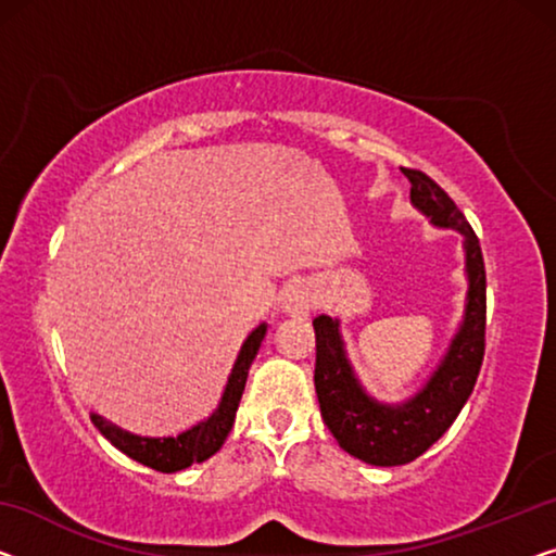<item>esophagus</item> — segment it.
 I'll return each instance as SVG.
<instances>
[{
  "label": "esophagus",
  "instance_id": "34e87169",
  "mask_svg": "<svg viewBox=\"0 0 556 556\" xmlns=\"http://www.w3.org/2000/svg\"><path fill=\"white\" fill-rule=\"evenodd\" d=\"M287 309L289 312H296V314H304L306 309H309V296H306L304 292H300V289H289L287 296Z\"/></svg>",
  "mask_w": 556,
  "mask_h": 556
}]
</instances>
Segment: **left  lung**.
Wrapping results in <instances>:
<instances>
[{
    "instance_id": "obj_1",
    "label": "left lung",
    "mask_w": 556,
    "mask_h": 556,
    "mask_svg": "<svg viewBox=\"0 0 556 556\" xmlns=\"http://www.w3.org/2000/svg\"><path fill=\"white\" fill-rule=\"evenodd\" d=\"M402 172L412 185V202L427 217H432L434 225L454 227L464 235L469 302L467 317L442 367L402 407H382L371 402L344 359L337 321L327 314L312 319L317 337L314 389H317L321 419L344 452L377 467H394L417 459L452 427L477 384L486 342V271L479 237L454 199L429 174L409 167H402Z\"/></svg>"
}]
</instances>
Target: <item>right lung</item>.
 I'll use <instances>...</instances> for the list:
<instances>
[{"label": "right lung", "instance_id": "1", "mask_svg": "<svg viewBox=\"0 0 556 556\" xmlns=\"http://www.w3.org/2000/svg\"><path fill=\"white\" fill-rule=\"evenodd\" d=\"M264 331H267V327L260 325L250 337H247L242 352H239L237 357L235 369H231L229 384L225 389V396H222L219 409L214 412L210 419L202 421V425L189 429V432L179 437H167V439H147V437L124 432V429L110 425V421L99 417V414L92 417L94 427L110 439L119 452L127 454V457L137 459L149 469L167 471V475L169 471L192 467L194 462L210 459L212 454L219 452V446L225 444L227 434L231 432V425H235V414L239 407V400H242L247 375H250L252 362L256 357V352H260Z\"/></svg>", "mask_w": 556, "mask_h": 556}]
</instances>
